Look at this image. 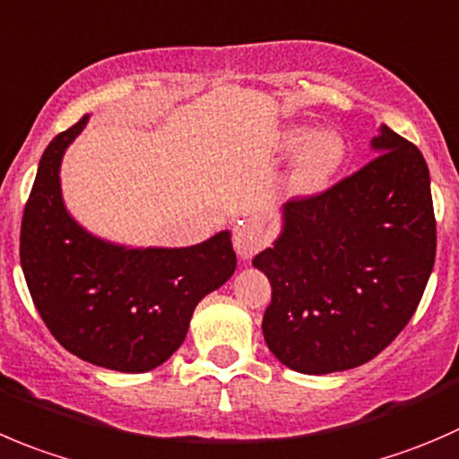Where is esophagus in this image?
I'll return each instance as SVG.
<instances>
[{"label": "esophagus", "instance_id": "esophagus-1", "mask_svg": "<svg viewBox=\"0 0 459 459\" xmlns=\"http://www.w3.org/2000/svg\"><path fill=\"white\" fill-rule=\"evenodd\" d=\"M266 244V233L262 229L260 221H244L238 230H235V251L244 260H251L257 251Z\"/></svg>", "mask_w": 459, "mask_h": 459}]
</instances>
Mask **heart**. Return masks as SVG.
Returning <instances> with one entry per match:
<instances>
[{"label":"heart","instance_id":"heart-1","mask_svg":"<svg viewBox=\"0 0 459 459\" xmlns=\"http://www.w3.org/2000/svg\"><path fill=\"white\" fill-rule=\"evenodd\" d=\"M284 148L298 150L296 163L291 170V188L300 195H311L323 190L341 168L345 159L342 139L333 132H316L309 134L307 127H289L282 136Z\"/></svg>","mask_w":459,"mask_h":459}]
</instances>
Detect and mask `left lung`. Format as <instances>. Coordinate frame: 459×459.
Segmentation results:
<instances>
[{
  "label": "left lung",
  "instance_id": "obj_1",
  "mask_svg": "<svg viewBox=\"0 0 459 459\" xmlns=\"http://www.w3.org/2000/svg\"><path fill=\"white\" fill-rule=\"evenodd\" d=\"M372 150L375 159L325 193L289 199L280 238L253 257L271 282L266 345L302 375L352 370L384 352L433 271L424 154L385 126Z\"/></svg>",
  "mask_w": 459,
  "mask_h": 459
}]
</instances>
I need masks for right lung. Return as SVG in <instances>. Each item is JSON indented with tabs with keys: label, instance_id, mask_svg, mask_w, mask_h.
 <instances>
[{
	"label": "right lung",
	"instance_id": "obj_1",
	"mask_svg": "<svg viewBox=\"0 0 459 459\" xmlns=\"http://www.w3.org/2000/svg\"><path fill=\"white\" fill-rule=\"evenodd\" d=\"M87 118L39 159L22 217V271L62 348L93 366L148 372L179 350L197 302L233 275L238 257L229 230L188 248H126L75 224L62 202L60 163Z\"/></svg>",
	"mask_w": 459,
	"mask_h": 459
}]
</instances>
